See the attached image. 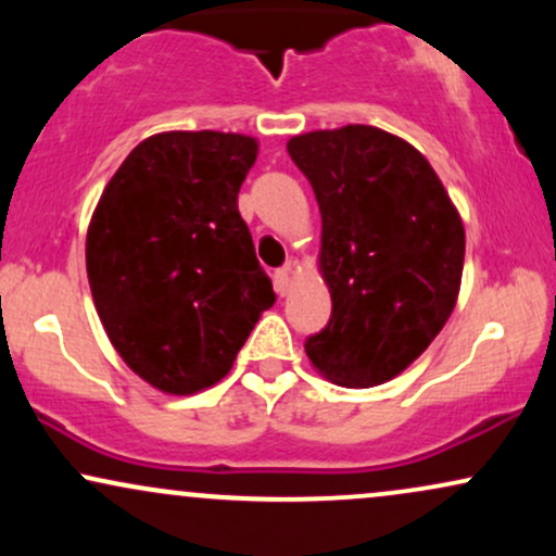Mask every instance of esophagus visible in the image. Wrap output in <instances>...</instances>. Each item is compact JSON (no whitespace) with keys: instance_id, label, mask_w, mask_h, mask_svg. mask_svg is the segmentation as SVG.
<instances>
[{"instance_id":"34e87169","label":"esophagus","mask_w":556,"mask_h":556,"mask_svg":"<svg viewBox=\"0 0 556 556\" xmlns=\"http://www.w3.org/2000/svg\"><path fill=\"white\" fill-rule=\"evenodd\" d=\"M274 287H277L279 295H287L292 287V264L282 266V269H277V274H274Z\"/></svg>"}]
</instances>
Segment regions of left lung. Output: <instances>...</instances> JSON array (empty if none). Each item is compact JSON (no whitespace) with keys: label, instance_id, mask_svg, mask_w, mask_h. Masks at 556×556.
I'll use <instances>...</instances> for the list:
<instances>
[{"label":"left lung","instance_id":"left-lung-1","mask_svg":"<svg viewBox=\"0 0 556 556\" xmlns=\"http://www.w3.org/2000/svg\"><path fill=\"white\" fill-rule=\"evenodd\" d=\"M321 212L318 271L327 329L305 342L331 384L366 389L420 358L455 311L463 282L460 212L416 146L374 125L287 140Z\"/></svg>","mask_w":556,"mask_h":556}]
</instances>
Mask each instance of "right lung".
I'll return each instance as SVG.
<instances>
[{
    "mask_svg": "<svg viewBox=\"0 0 556 556\" xmlns=\"http://www.w3.org/2000/svg\"><path fill=\"white\" fill-rule=\"evenodd\" d=\"M258 156L242 132L140 140L96 203L86 271L96 314L127 366L159 392L225 379L274 305L238 193Z\"/></svg>",
    "mask_w": 556,
    "mask_h": 556,
    "instance_id": "add662e5",
    "label": "right lung"
}]
</instances>
